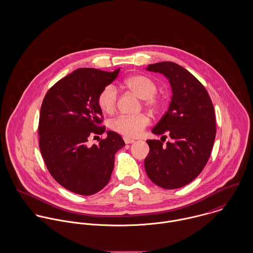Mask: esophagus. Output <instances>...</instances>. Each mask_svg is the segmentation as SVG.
<instances>
[{
    "instance_id": "1",
    "label": "esophagus",
    "mask_w": 253,
    "mask_h": 253,
    "mask_svg": "<svg viewBox=\"0 0 253 253\" xmlns=\"http://www.w3.org/2000/svg\"><path fill=\"white\" fill-rule=\"evenodd\" d=\"M124 140H125L126 144H131V143L134 142L133 139H130V138H128V137H124Z\"/></svg>"
}]
</instances>
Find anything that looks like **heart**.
I'll use <instances>...</instances> for the list:
<instances>
[{
    "label": "heart",
    "instance_id": "heart-1",
    "mask_svg": "<svg viewBox=\"0 0 253 253\" xmlns=\"http://www.w3.org/2000/svg\"><path fill=\"white\" fill-rule=\"evenodd\" d=\"M124 86L136 94L140 99L144 100V106L151 110H156L160 106L159 99L155 96L157 93L156 84L149 78L135 75L124 81ZM118 99V92L114 85L109 84L105 86L98 95V105L106 113L115 111ZM149 124V118L144 114L135 116L122 115L112 120L110 127L126 137L138 136Z\"/></svg>",
    "mask_w": 253,
    "mask_h": 253
}]
</instances>
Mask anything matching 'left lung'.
<instances>
[{
    "instance_id": "8db88e82",
    "label": "left lung",
    "mask_w": 253,
    "mask_h": 253,
    "mask_svg": "<svg viewBox=\"0 0 253 253\" xmlns=\"http://www.w3.org/2000/svg\"><path fill=\"white\" fill-rule=\"evenodd\" d=\"M146 70L163 74L172 96L168 111L152 129L154 134L169 135L171 141L164 145L147 140L150 151L145 170L156 185L177 189L194 180L210 159L216 134L213 104L205 86L180 65L163 61L148 65Z\"/></svg>"
}]
</instances>
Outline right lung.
Instances as JSON below:
<instances>
[{
    "instance_id": "right-lung-1",
    "label": "right lung",
    "mask_w": 253,
    "mask_h": 253,
    "mask_svg": "<svg viewBox=\"0 0 253 253\" xmlns=\"http://www.w3.org/2000/svg\"><path fill=\"white\" fill-rule=\"evenodd\" d=\"M119 72L120 68L77 69L58 81L42 100L40 150L51 176L73 193L90 196L102 190L111 178L115 154L125 146L121 135L111 130L99 144H86L88 136L106 130L99 126L98 95Z\"/></svg>"
}]
</instances>
